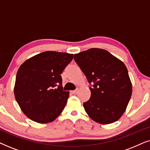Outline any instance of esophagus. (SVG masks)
Masks as SVG:
<instances>
[{
	"label": "esophagus",
	"instance_id": "1",
	"mask_svg": "<svg viewBox=\"0 0 150 150\" xmlns=\"http://www.w3.org/2000/svg\"><path fill=\"white\" fill-rule=\"evenodd\" d=\"M78 91H79V89H76V90H74V91H71V93H73V94H76V93H78Z\"/></svg>",
	"mask_w": 150,
	"mask_h": 150
}]
</instances>
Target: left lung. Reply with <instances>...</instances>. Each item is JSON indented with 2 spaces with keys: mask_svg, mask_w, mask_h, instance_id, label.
Listing matches in <instances>:
<instances>
[{
  "mask_svg": "<svg viewBox=\"0 0 150 150\" xmlns=\"http://www.w3.org/2000/svg\"><path fill=\"white\" fill-rule=\"evenodd\" d=\"M74 59L91 85V97L83 104L86 112L101 124L117 121L132 96V83L126 65L100 48L76 54Z\"/></svg>",
  "mask_w": 150,
  "mask_h": 150,
  "instance_id": "obj_1",
  "label": "left lung"
}]
</instances>
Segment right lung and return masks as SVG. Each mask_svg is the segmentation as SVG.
I'll return each mask as SVG.
<instances>
[{
	"label": "right lung",
	"mask_w": 150,
	"mask_h": 150,
	"mask_svg": "<svg viewBox=\"0 0 150 150\" xmlns=\"http://www.w3.org/2000/svg\"><path fill=\"white\" fill-rule=\"evenodd\" d=\"M73 56L46 51L20 65L14 95L20 108L31 120L42 124L51 122L64 109L69 91H63L61 74Z\"/></svg>",
	"instance_id": "obj_1"
}]
</instances>
